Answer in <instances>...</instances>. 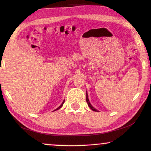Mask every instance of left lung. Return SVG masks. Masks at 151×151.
Masks as SVG:
<instances>
[{
	"mask_svg": "<svg viewBox=\"0 0 151 151\" xmlns=\"http://www.w3.org/2000/svg\"><path fill=\"white\" fill-rule=\"evenodd\" d=\"M86 102H87V104H88V106H89V108L91 109V110H93V111H98L96 110V109L94 108L93 106H92L91 104V103H90V102H89V100H88V94H87V92H86Z\"/></svg>",
	"mask_w": 151,
	"mask_h": 151,
	"instance_id": "1",
	"label": "left lung"
}]
</instances>
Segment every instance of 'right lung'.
Wrapping results in <instances>:
<instances>
[{
	"mask_svg": "<svg viewBox=\"0 0 151 151\" xmlns=\"http://www.w3.org/2000/svg\"><path fill=\"white\" fill-rule=\"evenodd\" d=\"M65 100H63V102H62V104H60V106H58V108H57L56 109H55V110H54V111H56V110H58V109H60V108H61V107H62V106H63V104H64V102H65Z\"/></svg>",
	"mask_w": 151,
	"mask_h": 151,
	"instance_id": "obj_1",
	"label": "right lung"
}]
</instances>
